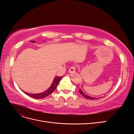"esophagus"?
<instances>
[{
  "label": "esophagus",
  "mask_w": 134,
  "mask_h": 134,
  "mask_svg": "<svg viewBox=\"0 0 134 134\" xmlns=\"http://www.w3.org/2000/svg\"><path fill=\"white\" fill-rule=\"evenodd\" d=\"M75 71V66H71L69 69V70L68 73H74Z\"/></svg>",
  "instance_id": "obj_1"
}]
</instances>
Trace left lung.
Instances as JSON below:
<instances>
[{"label":"left lung","instance_id":"left-lung-1","mask_svg":"<svg viewBox=\"0 0 134 134\" xmlns=\"http://www.w3.org/2000/svg\"><path fill=\"white\" fill-rule=\"evenodd\" d=\"M79 93H80L83 96L85 97L86 99H90V100H96V99H100L99 97H94L90 96H89V95H86V94H85V93L83 92V91L82 90L81 88L79 89Z\"/></svg>","mask_w":134,"mask_h":134}]
</instances>
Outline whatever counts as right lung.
<instances>
[{"instance_id":"add662e5","label":"right lung","mask_w":134,"mask_h":134,"mask_svg":"<svg viewBox=\"0 0 134 134\" xmlns=\"http://www.w3.org/2000/svg\"><path fill=\"white\" fill-rule=\"evenodd\" d=\"M32 43H35V41H30ZM62 77H56L55 78H54L53 81L51 85L45 91L41 92V93H27L26 92H25L24 91H23L25 93H26V95H27L28 96H29L31 97H33L34 99H43L44 98V97L48 96V95H49L52 92H53L54 91H55V89L56 88L57 85H59L60 81H61V78H62Z\"/></svg>"}]
</instances>
